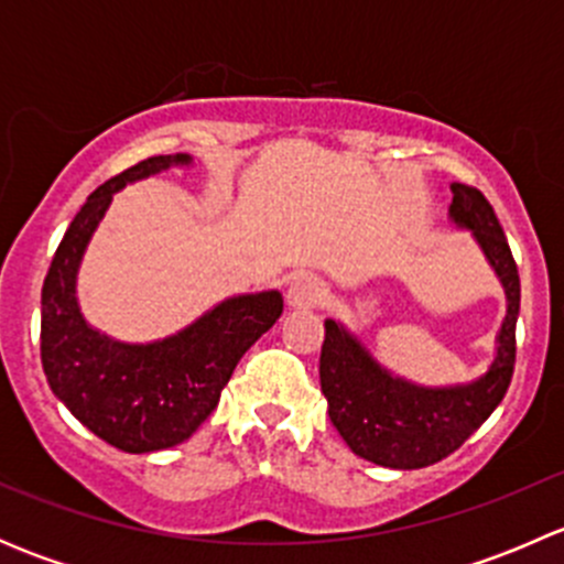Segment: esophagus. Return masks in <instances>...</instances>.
Wrapping results in <instances>:
<instances>
[{"mask_svg":"<svg viewBox=\"0 0 564 564\" xmlns=\"http://www.w3.org/2000/svg\"><path fill=\"white\" fill-rule=\"evenodd\" d=\"M327 289L324 283L314 275H303L294 278L292 286L286 289V308L289 311H303V308H316L318 303L324 300Z\"/></svg>","mask_w":564,"mask_h":564,"instance_id":"esophagus-1","label":"esophagus"}]
</instances>
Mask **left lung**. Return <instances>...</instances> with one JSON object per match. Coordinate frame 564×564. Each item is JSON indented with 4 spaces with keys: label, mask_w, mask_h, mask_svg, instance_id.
<instances>
[{
    "label": "left lung",
    "mask_w": 564,
    "mask_h": 564,
    "mask_svg": "<svg viewBox=\"0 0 564 564\" xmlns=\"http://www.w3.org/2000/svg\"><path fill=\"white\" fill-rule=\"evenodd\" d=\"M451 224L471 231L508 300L486 373L464 384L409 382L384 368L346 324L327 318L318 379L327 414L351 453L388 469H423L456 453L502 403L516 366L521 283L508 237L480 191L453 182Z\"/></svg>",
    "instance_id": "left-lung-1"
}]
</instances>
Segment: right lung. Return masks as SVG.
<instances>
[{
    "instance_id": "1",
    "label": "right lung",
    "mask_w": 564,
    "mask_h": 564,
    "mask_svg": "<svg viewBox=\"0 0 564 564\" xmlns=\"http://www.w3.org/2000/svg\"><path fill=\"white\" fill-rule=\"evenodd\" d=\"M193 166L185 152L158 155L104 182L67 226L40 300V357L48 388L95 436L124 453L180 445L218 406L250 346L283 314L281 292L237 294L166 338L128 344L100 333L78 305V270L113 193Z\"/></svg>"
}]
</instances>
